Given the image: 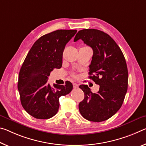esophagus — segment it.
I'll return each mask as SVG.
<instances>
[{
    "mask_svg": "<svg viewBox=\"0 0 146 146\" xmlns=\"http://www.w3.org/2000/svg\"><path fill=\"white\" fill-rule=\"evenodd\" d=\"M73 85L74 88H77L78 87V85L77 84H76V83H73Z\"/></svg>",
    "mask_w": 146,
    "mask_h": 146,
    "instance_id": "34e87169",
    "label": "esophagus"
}]
</instances>
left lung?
I'll use <instances>...</instances> for the list:
<instances>
[{
  "mask_svg": "<svg viewBox=\"0 0 146 146\" xmlns=\"http://www.w3.org/2000/svg\"><path fill=\"white\" fill-rule=\"evenodd\" d=\"M82 40L93 49L89 78L99 85L93 93L87 85L79 88L84 98L78 105L80 113L87 120L101 122L109 119L123 104L128 86V70L123 52L115 41L97 29H83L74 41Z\"/></svg>",
  "mask_w": 146,
  "mask_h": 146,
  "instance_id": "1",
  "label": "left lung"
}]
</instances>
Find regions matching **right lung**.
<instances>
[{"instance_id": "obj_1", "label": "right lung", "mask_w": 146, "mask_h": 146, "mask_svg": "<svg viewBox=\"0 0 146 146\" xmlns=\"http://www.w3.org/2000/svg\"><path fill=\"white\" fill-rule=\"evenodd\" d=\"M77 30H57L41 36L32 45L20 69L18 90L27 113L37 119L52 117L58 111L60 97L69 94L72 83L54 84L47 80L54 68H61L65 46Z\"/></svg>"}]
</instances>
